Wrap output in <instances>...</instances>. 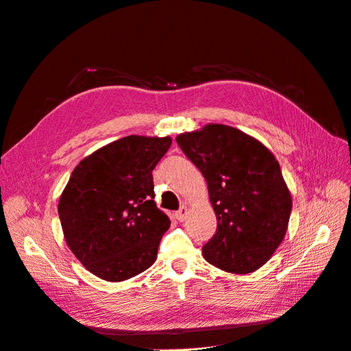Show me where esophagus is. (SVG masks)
<instances>
[{
	"label": "esophagus",
	"instance_id": "obj_1",
	"mask_svg": "<svg viewBox=\"0 0 351 351\" xmlns=\"http://www.w3.org/2000/svg\"><path fill=\"white\" fill-rule=\"evenodd\" d=\"M187 214H189L187 206H182V208H180V209L176 212V218H177L180 222H183V221H186Z\"/></svg>",
	"mask_w": 351,
	"mask_h": 351
}]
</instances>
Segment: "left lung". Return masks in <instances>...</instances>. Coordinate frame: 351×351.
I'll use <instances>...</instances> for the list:
<instances>
[{
  "instance_id": "obj_1",
  "label": "left lung",
  "mask_w": 351,
  "mask_h": 351,
  "mask_svg": "<svg viewBox=\"0 0 351 351\" xmlns=\"http://www.w3.org/2000/svg\"><path fill=\"white\" fill-rule=\"evenodd\" d=\"M176 141L205 177L217 232L202 249L239 275L263 267L285 237L293 199L274 154L236 127L210 123Z\"/></svg>"
}]
</instances>
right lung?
<instances>
[{
    "instance_id": "add662e5",
    "label": "right lung",
    "mask_w": 351,
    "mask_h": 351,
    "mask_svg": "<svg viewBox=\"0 0 351 351\" xmlns=\"http://www.w3.org/2000/svg\"><path fill=\"white\" fill-rule=\"evenodd\" d=\"M171 142L132 134L73 169L58 200L62 232L74 256L101 280L125 281L156 261L171 222L156 208L152 171Z\"/></svg>"
}]
</instances>
